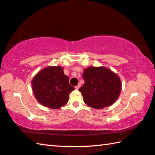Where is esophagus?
I'll return each instance as SVG.
<instances>
[{
	"mask_svg": "<svg viewBox=\"0 0 155 155\" xmlns=\"http://www.w3.org/2000/svg\"><path fill=\"white\" fill-rule=\"evenodd\" d=\"M80 87H81V85H80V84H78V85H77V86H76L75 89H76V90H78V89L80 88Z\"/></svg>",
	"mask_w": 155,
	"mask_h": 155,
	"instance_id": "34e87169",
	"label": "esophagus"
}]
</instances>
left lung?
Wrapping results in <instances>:
<instances>
[{
	"instance_id": "1",
	"label": "left lung",
	"mask_w": 155,
	"mask_h": 155,
	"mask_svg": "<svg viewBox=\"0 0 155 155\" xmlns=\"http://www.w3.org/2000/svg\"><path fill=\"white\" fill-rule=\"evenodd\" d=\"M85 83L79 88L83 101L91 108L101 109L112 105L122 90V82L115 72L106 67L89 66L84 69Z\"/></svg>"
}]
</instances>
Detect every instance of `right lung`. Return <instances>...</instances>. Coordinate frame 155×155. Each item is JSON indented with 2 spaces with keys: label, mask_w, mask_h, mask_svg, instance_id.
I'll use <instances>...</instances> for the list:
<instances>
[{
  "label": "right lung",
  "mask_w": 155,
  "mask_h": 155,
  "mask_svg": "<svg viewBox=\"0 0 155 155\" xmlns=\"http://www.w3.org/2000/svg\"><path fill=\"white\" fill-rule=\"evenodd\" d=\"M33 94L39 103L50 109H55L65 105L69 94L74 87L69 84V78L64 73V68L48 66L34 76L32 81Z\"/></svg>",
  "instance_id": "1"
}]
</instances>
